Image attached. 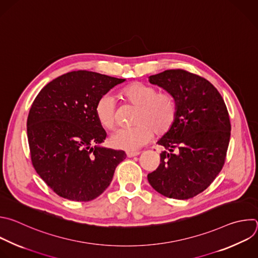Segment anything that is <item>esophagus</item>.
Segmentation results:
<instances>
[{
	"mask_svg": "<svg viewBox=\"0 0 258 258\" xmlns=\"http://www.w3.org/2000/svg\"><path fill=\"white\" fill-rule=\"evenodd\" d=\"M139 153H140L139 151H127L126 152V156H127V158H133V157L138 156Z\"/></svg>",
	"mask_w": 258,
	"mask_h": 258,
	"instance_id": "obj_1",
	"label": "esophagus"
}]
</instances>
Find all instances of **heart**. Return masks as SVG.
Here are the masks:
<instances>
[{
  "mask_svg": "<svg viewBox=\"0 0 258 258\" xmlns=\"http://www.w3.org/2000/svg\"><path fill=\"white\" fill-rule=\"evenodd\" d=\"M122 95L138 111L134 118L135 126L121 128L113 133L110 139L113 147L134 151L146 144L153 133L163 136L173 128L178 115V106L176 97L171 92H158L157 87L136 81L124 87ZM94 113L102 127L113 129L116 126L117 111L112 95H101L96 101Z\"/></svg>",
  "mask_w": 258,
  "mask_h": 258,
  "instance_id": "b5f03b06",
  "label": "heart"
}]
</instances>
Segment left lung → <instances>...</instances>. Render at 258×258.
Masks as SVG:
<instances>
[{"instance_id":"8db88e82","label":"left lung","mask_w":258,"mask_h":258,"mask_svg":"<svg viewBox=\"0 0 258 258\" xmlns=\"http://www.w3.org/2000/svg\"><path fill=\"white\" fill-rule=\"evenodd\" d=\"M151 84L171 92L178 115L158 144L159 168L147 175L152 188L174 199H188L207 189L222 171L231 136L225 101L205 78L182 69L149 76Z\"/></svg>"}]
</instances>
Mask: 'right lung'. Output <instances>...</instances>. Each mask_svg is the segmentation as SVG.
<instances>
[{
    "instance_id": "obj_1",
    "label": "right lung",
    "mask_w": 258,
    "mask_h": 258,
    "mask_svg": "<svg viewBox=\"0 0 258 258\" xmlns=\"http://www.w3.org/2000/svg\"><path fill=\"white\" fill-rule=\"evenodd\" d=\"M124 81L72 71L47 83L33 100L27 118L32 166L59 196L73 201L96 198L126 159L123 150L99 146L107 133L94 113L97 99Z\"/></svg>"
}]
</instances>
